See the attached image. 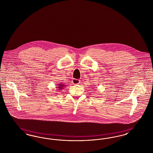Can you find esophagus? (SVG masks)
<instances>
[{
	"mask_svg": "<svg viewBox=\"0 0 153 153\" xmlns=\"http://www.w3.org/2000/svg\"><path fill=\"white\" fill-rule=\"evenodd\" d=\"M72 82H73V84H80V80H78V79H74L72 80Z\"/></svg>",
	"mask_w": 153,
	"mask_h": 153,
	"instance_id": "obj_1",
	"label": "esophagus"
}]
</instances>
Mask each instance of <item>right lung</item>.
Here are the masks:
<instances>
[{"label":"right lung","mask_w":153,"mask_h":153,"mask_svg":"<svg viewBox=\"0 0 153 153\" xmlns=\"http://www.w3.org/2000/svg\"><path fill=\"white\" fill-rule=\"evenodd\" d=\"M57 85V87H56V88H58V90H59L58 91H61V90L62 89H64V88L65 87V85H64V84H62V83L58 84Z\"/></svg>","instance_id":"obj_1"}]
</instances>
